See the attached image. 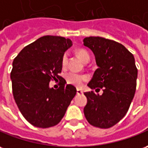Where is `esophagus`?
Segmentation results:
<instances>
[{"mask_svg":"<svg viewBox=\"0 0 148 148\" xmlns=\"http://www.w3.org/2000/svg\"><path fill=\"white\" fill-rule=\"evenodd\" d=\"M76 93H77L78 95H80L81 93H83V91H82L81 89H80V88H77V89H76Z\"/></svg>","mask_w":148,"mask_h":148,"instance_id":"34e87169","label":"esophagus"}]
</instances>
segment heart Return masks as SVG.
Instances as JSON below:
<instances>
[{
	"label": "heart",
	"mask_w": 148,
	"mask_h": 148,
	"mask_svg": "<svg viewBox=\"0 0 148 148\" xmlns=\"http://www.w3.org/2000/svg\"><path fill=\"white\" fill-rule=\"evenodd\" d=\"M76 54H77L78 56L80 57V60L83 62H84V63H86V62H88L90 60L89 54L84 49L80 48L78 49V50H76ZM67 61H68V55L64 54L63 57H62V60H61V64H62L63 67H64L66 65ZM65 79H66V81H67L68 84H72V85H74L76 87H80L83 84L84 81L87 80V77L85 76H83V75L76 73V72H71L66 74Z\"/></svg>",
	"instance_id": "b5f03b06"
}]
</instances>
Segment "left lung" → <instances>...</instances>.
Wrapping results in <instances>:
<instances>
[{
    "mask_svg": "<svg viewBox=\"0 0 148 148\" xmlns=\"http://www.w3.org/2000/svg\"><path fill=\"white\" fill-rule=\"evenodd\" d=\"M84 45L91 49L98 68L88 86L100 90L86 92L84 114L89 124L106 129L126 115L136 89L138 70L134 56L123 44L101 37H87Z\"/></svg>",
    "mask_w": 148,
    "mask_h": 148,
    "instance_id": "1",
    "label": "left lung"
}]
</instances>
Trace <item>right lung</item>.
<instances>
[{
    "label": "right lung",
    "instance_id": "1",
    "mask_svg": "<svg viewBox=\"0 0 148 148\" xmlns=\"http://www.w3.org/2000/svg\"><path fill=\"white\" fill-rule=\"evenodd\" d=\"M72 42L60 36L46 35L25 47L13 62L12 89L19 110L31 125L48 128L57 125L76 93L63 79L57 89L49 82L62 77V57Z\"/></svg>",
    "mask_w": 148,
    "mask_h": 148
}]
</instances>
